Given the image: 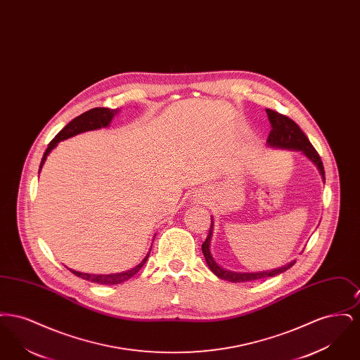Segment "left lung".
Wrapping results in <instances>:
<instances>
[{
	"label": "left lung",
	"mask_w": 360,
	"mask_h": 360,
	"mask_svg": "<svg viewBox=\"0 0 360 360\" xmlns=\"http://www.w3.org/2000/svg\"><path fill=\"white\" fill-rule=\"evenodd\" d=\"M266 112H267L269 120L271 124V131H270V135L267 137V144L271 146V147H276V148L301 151L317 166L319 172L323 176V181L326 182V172H324L321 158H320L319 153L314 150L311 143L309 141L308 136L301 131V128L285 115H281V113L271 110V109H266ZM212 232H213V219H212V223H210L207 238L202 243V254L205 257L206 263H207L209 269L212 270V273L217 275L221 279H225V281L236 283V282H248V281H255V279H262V278H267V276H274V275L281 274V273L289 270L291 266L295 263V260H292V262L288 263L286 266H283L281 269H275L271 271H262V273H233V271L224 270L223 267H220L214 262V259L210 254V250H209L210 248Z\"/></svg>",
	"instance_id": "1"
}]
</instances>
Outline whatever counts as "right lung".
I'll return each instance as SVG.
<instances>
[{
    "label": "right lung",
    "instance_id": "add662e5",
    "mask_svg": "<svg viewBox=\"0 0 360 360\" xmlns=\"http://www.w3.org/2000/svg\"><path fill=\"white\" fill-rule=\"evenodd\" d=\"M119 113V109H109V108H94V109H90L85 113H82L81 116L75 117L74 120L70 121L69 124L56 135V136L52 139L46 150V153L41 158V163H40V169L39 172L41 170L46 159H47V155L51 153L52 150L56 147V144L62 140H66L69 137L75 136L78 134H82L86 131H93V129H100V128H105L110 124V121L113 119V116ZM151 252V251H150ZM150 252L147 254V257H144L141 260V263H139L135 269L132 270H128L125 273H119V274H86V273H79V271H75V270H71L70 271L79 278H84L86 281H90L93 283H100V285H119L121 282H125L128 281L129 278H132L134 275L136 274L137 271L144 266V263L147 262Z\"/></svg>",
    "mask_w": 360,
    "mask_h": 360
}]
</instances>
